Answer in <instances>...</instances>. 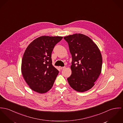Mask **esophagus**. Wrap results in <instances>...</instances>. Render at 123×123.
Wrapping results in <instances>:
<instances>
[{
    "label": "esophagus",
    "instance_id": "1",
    "mask_svg": "<svg viewBox=\"0 0 123 123\" xmlns=\"http://www.w3.org/2000/svg\"><path fill=\"white\" fill-rule=\"evenodd\" d=\"M65 68H66L65 67H59V68H60V69H61V70H62V69H64Z\"/></svg>",
    "mask_w": 123,
    "mask_h": 123
}]
</instances>
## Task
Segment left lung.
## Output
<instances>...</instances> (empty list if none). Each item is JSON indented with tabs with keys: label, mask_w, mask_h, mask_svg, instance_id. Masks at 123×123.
I'll return each mask as SVG.
<instances>
[{
	"label": "left lung",
	"mask_w": 123,
	"mask_h": 123,
	"mask_svg": "<svg viewBox=\"0 0 123 123\" xmlns=\"http://www.w3.org/2000/svg\"><path fill=\"white\" fill-rule=\"evenodd\" d=\"M72 57V74L68 78L70 86L79 92L91 89L99 77L102 58L95 43L89 37L74 34L64 37Z\"/></svg>",
	"instance_id": "obj_1"
}]
</instances>
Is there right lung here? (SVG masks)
Returning a JSON list of instances; mask_svg holds the SVG:
<instances>
[{"label":"right lung","instance_id":"1","mask_svg":"<svg viewBox=\"0 0 123 123\" xmlns=\"http://www.w3.org/2000/svg\"><path fill=\"white\" fill-rule=\"evenodd\" d=\"M63 37L43 36L31 42L23 57L21 71L33 91L43 93L53 86L59 71L52 64L51 53Z\"/></svg>","mask_w":123,"mask_h":123}]
</instances>
